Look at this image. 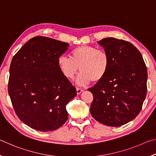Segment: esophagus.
Masks as SVG:
<instances>
[{"instance_id": "esophagus-1", "label": "esophagus", "mask_w": 156, "mask_h": 156, "mask_svg": "<svg viewBox=\"0 0 156 156\" xmlns=\"http://www.w3.org/2000/svg\"><path fill=\"white\" fill-rule=\"evenodd\" d=\"M76 91H77V94H80V93L83 91V89H80V88H76Z\"/></svg>"}]
</instances>
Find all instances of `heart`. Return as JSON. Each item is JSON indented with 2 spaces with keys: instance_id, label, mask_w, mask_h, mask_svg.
Here are the masks:
<instances>
[{
  "instance_id": "obj_1",
  "label": "heart",
  "mask_w": 156,
  "mask_h": 156,
  "mask_svg": "<svg viewBox=\"0 0 156 156\" xmlns=\"http://www.w3.org/2000/svg\"><path fill=\"white\" fill-rule=\"evenodd\" d=\"M110 58L107 52L91 45L76 47L71 52V58L61 56L58 58L60 72L68 79H72L78 71L76 82L80 85H86L91 81L99 82L107 74Z\"/></svg>"
}]
</instances>
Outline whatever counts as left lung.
I'll list each match as a JSON object with an SVG mask.
<instances>
[{"instance_id": "1", "label": "left lung", "mask_w": 156, "mask_h": 156, "mask_svg": "<svg viewBox=\"0 0 156 156\" xmlns=\"http://www.w3.org/2000/svg\"><path fill=\"white\" fill-rule=\"evenodd\" d=\"M110 58L107 74L88 90L94 96L91 115L98 122L120 126L139 114L147 95V70L140 52L128 41L105 38L98 42Z\"/></svg>"}]
</instances>
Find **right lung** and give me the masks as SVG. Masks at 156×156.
<instances>
[{
    "label": "right lung",
    "instance_id": "obj_1",
    "mask_svg": "<svg viewBox=\"0 0 156 156\" xmlns=\"http://www.w3.org/2000/svg\"><path fill=\"white\" fill-rule=\"evenodd\" d=\"M69 44L44 36L28 41L13 57L8 92L16 113L37 131H52L68 119L66 105L76 96L58 58Z\"/></svg>",
    "mask_w": 156,
    "mask_h": 156
}]
</instances>
